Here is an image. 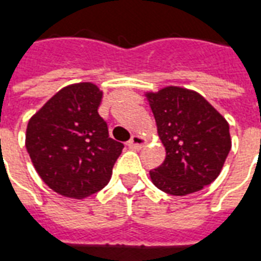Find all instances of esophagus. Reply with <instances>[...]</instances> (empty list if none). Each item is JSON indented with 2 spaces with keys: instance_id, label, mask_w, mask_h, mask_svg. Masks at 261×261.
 Returning a JSON list of instances; mask_svg holds the SVG:
<instances>
[{
  "instance_id": "1",
  "label": "esophagus",
  "mask_w": 261,
  "mask_h": 261,
  "mask_svg": "<svg viewBox=\"0 0 261 261\" xmlns=\"http://www.w3.org/2000/svg\"><path fill=\"white\" fill-rule=\"evenodd\" d=\"M144 144H145L144 137L139 136V135H133V136L130 137V140L128 141V147L133 149L141 148V147H144Z\"/></svg>"
}]
</instances>
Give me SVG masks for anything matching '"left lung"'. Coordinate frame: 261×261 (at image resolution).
<instances>
[{
    "label": "left lung",
    "instance_id": "left-lung-1",
    "mask_svg": "<svg viewBox=\"0 0 261 261\" xmlns=\"http://www.w3.org/2000/svg\"><path fill=\"white\" fill-rule=\"evenodd\" d=\"M145 96L166 148L165 162L149 171L153 185L174 196L201 191L231 148L227 121L196 91L171 86Z\"/></svg>",
    "mask_w": 261,
    "mask_h": 261
}]
</instances>
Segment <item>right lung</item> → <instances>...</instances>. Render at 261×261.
Returning a JSON list of instances; mask_svg holds the SVG:
<instances>
[{
    "mask_svg": "<svg viewBox=\"0 0 261 261\" xmlns=\"http://www.w3.org/2000/svg\"><path fill=\"white\" fill-rule=\"evenodd\" d=\"M102 91L92 83L70 84L28 121L27 148L36 173L50 189L84 199L108 185L124 144L109 137L99 116Z\"/></svg>",
    "mask_w": 261,
    "mask_h": 261,
    "instance_id": "1",
    "label": "right lung"
}]
</instances>
